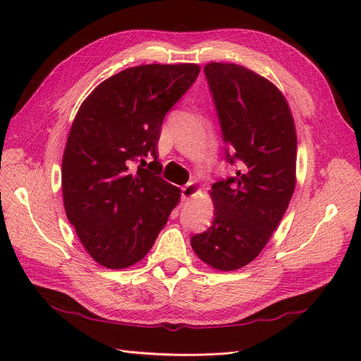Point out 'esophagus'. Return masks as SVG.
<instances>
[{"instance_id":"obj_1","label":"esophagus","mask_w":361,"mask_h":361,"mask_svg":"<svg viewBox=\"0 0 361 361\" xmlns=\"http://www.w3.org/2000/svg\"><path fill=\"white\" fill-rule=\"evenodd\" d=\"M200 192V187L195 182H190L182 188V200L188 202L190 199L195 197Z\"/></svg>"}]
</instances>
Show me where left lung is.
Wrapping results in <instances>:
<instances>
[{
	"instance_id": "1",
	"label": "left lung",
	"mask_w": 361,
	"mask_h": 361,
	"mask_svg": "<svg viewBox=\"0 0 361 361\" xmlns=\"http://www.w3.org/2000/svg\"><path fill=\"white\" fill-rule=\"evenodd\" d=\"M236 178L215 182L212 226L191 238L206 265L235 271L255 260L285 215L297 183V130L286 97L265 76L233 63L204 66Z\"/></svg>"
}]
</instances>
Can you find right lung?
I'll use <instances>...</instances> for the list:
<instances>
[{"instance_id": "obj_1", "label": "right lung", "mask_w": 361, "mask_h": 361, "mask_svg": "<svg viewBox=\"0 0 361 361\" xmlns=\"http://www.w3.org/2000/svg\"><path fill=\"white\" fill-rule=\"evenodd\" d=\"M199 72L194 63L128 68L97 85L73 118L61 161L64 211L105 268L143 259L180 200V190L159 176L157 149L164 117Z\"/></svg>"}]
</instances>
